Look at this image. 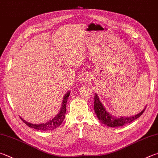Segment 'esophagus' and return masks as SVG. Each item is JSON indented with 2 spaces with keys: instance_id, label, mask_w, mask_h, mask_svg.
Masks as SVG:
<instances>
[{
  "instance_id": "34e87169",
  "label": "esophagus",
  "mask_w": 158,
  "mask_h": 158,
  "mask_svg": "<svg viewBox=\"0 0 158 158\" xmlns=\"http://www.w3.org/2000/svg\"><path fill=\"white\" fill-rule=\"evenodd\" d=\"M88 79H89V77H88V75H86V74H85V75L83 76L82 79H81V81H82L83 83L87 82V81H88Z\"/></svg>"
}]
</instances>
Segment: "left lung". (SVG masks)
Returning <instances> with one entry per match:
<instances>
[{
  "label": "left lung",
  "instance_id": "obj_1",
  "mask_svg": "<svg viewBox=\"0 0 158 158\" xmlns=\"http://www.w3.org/2000/svg\"><path fill=\"white\" fill-rule=\"evenodd\" d=\"M146 106L142 111L139 113L135 114V115L132 117H115L112 115L106 110V109L103 106L102 103L100 102L99 98L97 94H94V112L97 114V118L99 119L100 122H102L103 124L108 126L109 127H122L125 124H129L133 122L134 120L138 118L142 115L144 113Z\"/></svg>",
  "mask_w": 158,
  "mask_h": 158
}]
</instances>
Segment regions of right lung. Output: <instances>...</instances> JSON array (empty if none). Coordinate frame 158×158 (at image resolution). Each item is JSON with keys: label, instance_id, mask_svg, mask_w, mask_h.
I'll list each match as a JSON object with an SVG mask.
<instances>
[{"label": "right lung", "instance_id": "add662e5", "mask_svg": "<svg viewBox=\"0 0 158 158\" xmlns=\"http://www.w3.org/2000/svg\"><path fill=\"white\" fill-rule=\"evenodd\" d=\"M70 91L67 92V93L65 94L64 98H63L62 101V104L61 107L60 108V110L56 115L53 117L52 119L49 120V121L43 123V124H31V123L27 122L25 121L22 117H20V118L21 119L22 121H23L25 124L30 128H32L34 129H36V130L39 131H52L54 129L59 127L60 125L62 124L63 121H64L65 119V111H66V104L68 97L70 96Z\"/></svg>", "mask_w": 158, "mask_h": 158}]
</instances>
